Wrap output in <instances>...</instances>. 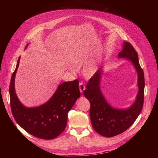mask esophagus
<instances>
[{"instance_id":"obj_1","label":"esophagus","mask_w":158,"mask_h":158,"mask_svg":"<svg viewBox=\"0 0 158 158\" xmlns=\"http://www.w3.org/2000/svg\"><path fill=\"white\" fill-rule=\"evenodd\" d=\"M79 89H80V92H81V93H82L83 91L85 89V85L83 84L82 82H80V83H79Z\"/></svg>"}]
</instances>
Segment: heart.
Segmentation results:
<instances>
[{"label":"heart","instance_id":"b5f03b06","mask_svg":"<svg viewBox=\"0 0 158 158\" xmlns=\"http://www.w3.org/2000/svg\"><path fill=\"white\" fill-rule=\"evenodd\" d=\"M94 72V66H88L87 67H85V69H84V73L85 74L87 75V76H90L92 75Z\"/></svg>","mask_w":158,"mask_h":158}]
</instances>
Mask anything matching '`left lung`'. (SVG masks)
Listing matches in <instances>:
<instances>
[{"label":"left lung","mask_w":158,"mask_h":158,"mask_svg":"<svg viewBox=\"0 0 158 158\" xmlns=\"http://www.w3.org/2000/svg\"><path fill=\"white\" fill-rule=\"evenodd\" d=\"M118 57L132 62L138 74L139 92L136 101L128 109H119L111 107L106 101L100 89L102 72L98 70L88 81L84 96L89 101L90 118L94 129L104 137L110 138L126 131L138 118L144 103V76L139 62L136 51L128 42H124L123 49Z\"/></svg>","instance_id":"left-lung-1"}]
</instances>
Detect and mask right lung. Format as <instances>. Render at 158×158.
<instances>
[{"label": "right lung", "mask_w": 158, "mask_h": 158, "mask_svg": "<svg viewBox=\"0 0 158 158\" xmlns=\"http://www.w3.org/2000/svg\"><path fill=\"white\" fill-rule=\"evenodd\" d=\"M20 57L9 86L12 115L17 124L32 136L47 140L54 139L64 131L68 112L81 96L79 82L77 79L65 82L59 85L54 94L46 103L36 107H26L19 101L14 87Z\"/></svg>", "instance_id": "obj_1"}]
</instances>
